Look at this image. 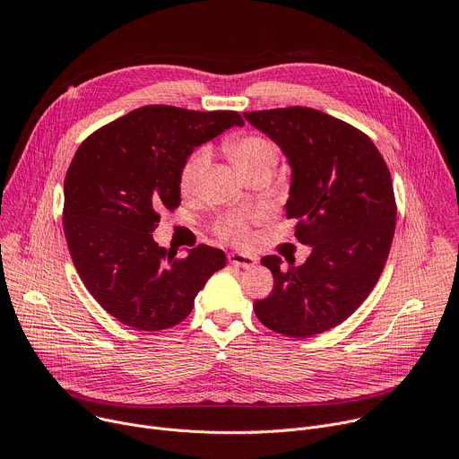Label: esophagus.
Returning a JSON list of instances; mask_svg holds the SVG:
<instances>
[{
	"label": "esophagus",
	"instance_id": "34e87169",
	"mask_svg": "<svg viewBox=\"0 0 459 459\" xmlns=\"http://www.w3.org/2000/svg\"><path fill=\"white\" fill-rule=\"evenodd\" d=\"M229 261L232 265L236 267H241V269H250L255 265V257L250 255V254H243V252H230L229 254Z\"/></svg>",
	"mask_w": 459,
	"mask_h": 459
}]
</instances>
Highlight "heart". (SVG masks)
<instances>
[{"instance_id":"1","label":"heart","mask_w":459,"mask_h":459,"mask_svg":"<svg viewBox=\"0 0 459 459\" xmlns=\"http://www.w3.org/2000/svg\"><path fill=\"white\" fill-rule=\"evenodd\" d=\"M232 160L236 165L247 174L254 169L264 165H276L278 163V151L276 147L261 136H243L236 140L230 147ZM211 163V152L207 149L195 151L181 170V188L183 192H194L200 186L207 167ZM220 232L234 241H241L247 238V216L245 214H229L220 221Z\"/></svg>"}]
</instances>
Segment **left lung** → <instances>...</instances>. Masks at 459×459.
<instances>
[{
    "label": "left lung",
    "instance_id": "left-lung-1",
    "mask_svg": "<svg viewBox=\"0 0 459 459\" xmlns=\"http://www.w3.org/2000/svg\"><path fill=\"white\" fill-rule=\"evenodd\" d=\"M290 167L287 218L310 247L303 265L261 259L274 276L269 298L254 301L257 319L278 334L310 338L345 321L377 283L396 229L390 172L358 128L305 108L245 112Z\"/></svg>",
    "mask_w": 459,
    "mask_h": 459
}]
</instances>
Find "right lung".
<instances>
[{
    "instance_id": "right-lung-1",
    "label": "right lung",
    "mask_w": 459,
    "mask_h": 459,
    "mask_svg": "<svg viewBox=\"0 0 459 459\" xmlns=\"http://www.w3.org/2000/svg\"><path fill=\"white\" fill-rule=\"evenodd\" d=\"M232 110L142 107L101 126L78 149L63 194V230L76 271L92 298L138 331L181 323L225 252L200 245L163 248L152 232L160 211L181 204V170L195 147L230 126Z\"/></svg>"
}]
</instances>
